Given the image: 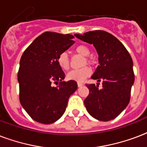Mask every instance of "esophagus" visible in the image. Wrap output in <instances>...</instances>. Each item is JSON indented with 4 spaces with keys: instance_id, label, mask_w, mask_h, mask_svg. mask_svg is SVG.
Wrapping results in <instances>:
<instances>
[{
    "instance_id": "34e87169",
    "label": "esophagus",
    "mask_w": 147,
    "mask_h": 147,
    "mask_svg": "<svg viewBox=\"0 0 147 147\" xmlns=\"http://www.w3.org/2000/svg\"><path fill=\"white\" fill-rule=\"evenodd\" d=\"M83 85V84L82 83H81V82H78V87H82V86Z\"/></svg>"
}]
</instances>
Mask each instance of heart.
I'll return each mask as SVG.
<instances>
[{
	"instance_id": "b5f03b06",
	"label": "heart",
	"mask_w": 147,
	"mask_h": 147,
	"mask_svg": "<svg viewBox=\"0 0 147 147\" xmlns=\"http://www.w3.org/2000/svg\"><path fill=\"white\" fill-rule=\"evenodd\" d=\"M76 52L79 55H82L84 57H87L85 59V61L88 64H93L94 60L92 58H89L91 55V50L87 46L85 45H79L75 49ZM57 62L62 69L67 70L69 68V55L66 53H62L59 55L57 58ZM92 74V70L89 67H85L81 69H75L69 71L67 75V78L69 80H72L81 82L85 80V78H88Z\"/></svg>"
}]
</instances>
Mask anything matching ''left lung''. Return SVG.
Segmentation results:
<instances>
[{
	"mask_svg": "<svg viewBox=\"0 0 147 147\" xmlns=\"http://www.w3.org/2000/svg\"><path fill=\"white\" fill-rule=\"evenodd\" d=\"M75 36L94 45L98 54L99 65L92 78L102 82L86 85L89 94L84 100L86 110L98 121L116 118L130 102L134 74L133 60L124 46L111 33L103 30L90 31Z\"/></svg>",
	"mask_w": 147,
	"mask_h": 147,
	"instance_id": "left-lung-1",
	"label": "left lung"
}]
</instances>
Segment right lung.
Listing matches in <instances>:
<instances>
[{
	"label": "right lung",
	"instance_id": "1",
	"mask_svg": "<svg viewBox=\"0 0 147 147\" xmlns=\"http://www.w3.org/2000/svg\"><path fill=\"white\" fill-rule=\"evenodd\" d=\"M70 34L45 32L33 40L20 61L17 79L20 101L34 121L49 124L58 121L66 109L69 97L76 92V81L65 82L57 58L74 41ZM58 85L53 86L52 83Z\"/></svg>",
	"mask_w": 147,
	"mask_h": 147
}]
</instances>
